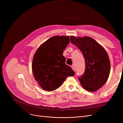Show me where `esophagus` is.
Instances as JSON below:
<instances>
[{"mask_svg": "<svg viewBox=\"0 0 123 123\" xmlns=\"http://www.w3.org/2000/svg\"><path fill=\"white\" fill-rule=\"evenodd\" d=\"M71 68H72V69H73V71H75V67H74V66H71Z\"/></svg>", "mask_w": 123, "mask_h": 123, "instance_id": "34e87169", "label": "esophagus"}]
</instances>
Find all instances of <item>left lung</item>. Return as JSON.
Segmentation results:
<instances>
[{
    "mask_svg": "<svg viewBox=\"0 0 123 123\" xmlns=\"http://www.w3.org/2000/svg\"><path fill=\"white\" fill-rule=\"evenodd\" d=\"M70 41L84 57L85 72L78 77L81 85L88 91H97L106 83L110 72V61L107 52L91 37L71 36Z\"/></svg>",
    "mask_w": 123,
    "mask_h": 123,
    "instance_id": "left-lung-1",
    "label": "left lung"
}]
</instances>
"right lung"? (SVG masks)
I'll list each match as a JSON object with an SVG mask.
<instances>
[{"instance_id": "obj_1", "label": "right lung", "mask_w": 123, "mask_h": 123, "mask_svg": "<svg viewBox=\"0 0 123 123\" xmlns=\"http://www.w3.org/2000/svg\"><path fill=\"white\" fill-rule=\"evenodd\" d=\"M69 43V37H52L39 46L32 61V69L35 80L44 90L52 91L60 87L68 76L75 74L66 65L63 51Z\"/></svg>"}]
</instances>
